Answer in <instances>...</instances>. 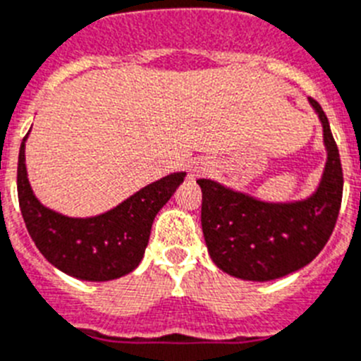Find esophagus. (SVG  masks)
I'll return each mask as SVG.
<instances>
[{
  "label": "esophagus",
  "instance_id": "esophagus-1",
  "mask_svg": "<svg viewBox=\"0 0 361 361\" xmlns=\"http://www.w3.org/2000/svg\"><path fill=\"white\" fill-rule=\"evenodd\" d=\"M207 171H209V165L205 161H194L190 167V176H202Z\"/></svg>",
  "mask_w": 361,
  "mask_h": 361
}]
</instances>
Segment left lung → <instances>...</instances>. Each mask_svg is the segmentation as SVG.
Masks as SVG:
<instances>
[{
	"label": "left lung",
	"mask_w": 361,
	"mask_h": 361,
	"mask_svg": "<svg viewBox=\"0 0 361 361\" xmlns=\"http://www.w3.org/2000/svg\"><path fill=\"white\" fill-rule=\"evenodd\" d=\"M309 103L324 128V174L311 196L296 202H263L212 180L202 187V228L212 262L227 274L271 281L300 271L324 249L336 225L343 194L340 152L316 99Z\"/></svg>",
	"instance_id": "1"
}]
</instances>
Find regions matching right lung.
<instances>
[{
    "label": "right lung",
    "mask_w": 361,
    "mask_h": 361,
    "mask_svg": "<svg viewBox=\"0 0 361 361\" xmlns=\"http://www.w3.org/2000/svg\"><path fill=\"white\" fill-rule=\"evenodd\" d=\"M27 136L18 158V200L39 252L56 269L78 280L109 281L133 272L145 255L156 214L180 187L185 172H172L147 185L103 214L71 218L34 196L25 167Z\"/></svg>",
    "instance_id": "add662e5"
}]
</instances>
